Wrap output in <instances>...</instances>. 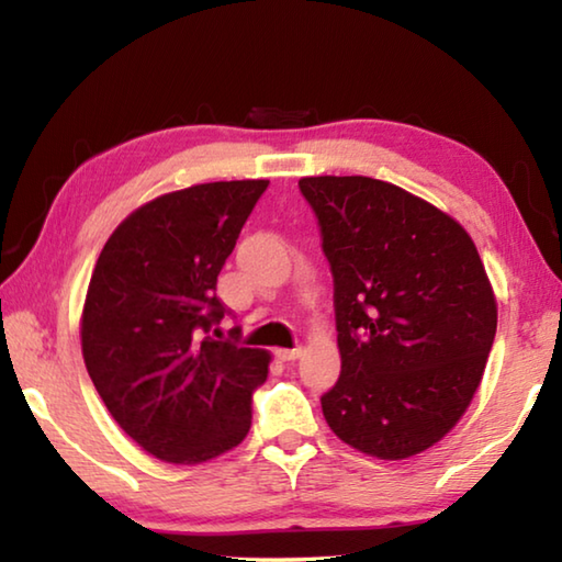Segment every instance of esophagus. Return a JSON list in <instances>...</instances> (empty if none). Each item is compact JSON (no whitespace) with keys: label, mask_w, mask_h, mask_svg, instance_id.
<instances>
[{"label":"esophagus","mask_w":562,"mask_h":562,"mask_svg":"<svg viewBox=\"0 0 562 562\" xmlns=\"http://www.w3.org/2000/svg\"><path fill=\"white\" fill-rule=\"evenodd\" d=\"M274 357H278L280 361H294L302 357V347H294V349H278L274 351Z\"/></svg>","instance_id":"1"}]
</instances>
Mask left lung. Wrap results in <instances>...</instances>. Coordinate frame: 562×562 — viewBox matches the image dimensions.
I'll list each match as a JSON object with an SVG mask.
<instances>
[{
    "label": "left lung",
    "instance_id": "1",
    "mask_svg": "<svg viewBox=\"0 0 562 562\" xmlns=\"http://www.w3.org/2000/svg\"><path fill=\"white\" fill-rule=\"evenodd\" d=\"M335 278L339 382L322 396L351 449L402 461L431 449L471 406L498 304L471 235L424 198L367 176H310Z\"/></svg>",
    "mask_w": 562,
    "mask_h": 562
}]
</instances>
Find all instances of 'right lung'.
Listing matches in <instances>:
<instances>
[{
  "mask_svg": "<svg viewBox=\"0 0 562 562\" xmlns=\"http://www.w3.org/2000/svg\"><path fill=\"white\" fill-rule=\"evenodd\" d=\"M270 180H217L136 207L103 245L81 312L89 376L146 453L205 463L240 443L270 351L215 341L217 274Z\"/></svg>",
  "mask_w": 562,
  "mask_h": 562,
  "instance_id": "right-lung-1",
  "label": "right lung"
}]
</instances>
